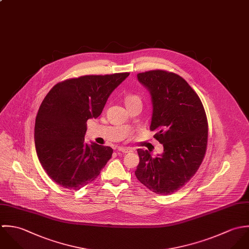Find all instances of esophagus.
Segmentation results:
<instances>
[{"label": "esophagus", "instance_id": "esophagus-1", "mask_svg": "<svg viewBox=\"0 0 249 249\" xmlns=\"http://www.w3.org/2000/svg\"><path fill=\"white\" fill-rule=\"evenodd\" d=\"M118 151L122 153H129V152H133V149L130 147H118Z\"/></svg>", "mask_w": 249, "mask_h": 249}]
</instances>
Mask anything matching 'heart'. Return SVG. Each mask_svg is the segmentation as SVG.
I'll return each mask as SVG.
<instances>
[{"mask_svg":"<svg viewBox=\"0 0 249 249\" xmlns=\"http://www.w3.org/2000/svg\"><path fill=\"white\" fill-rule=\"evenodd\" d=\"M137 100L141 99H140V97H139L138 95L131 94V95H129V96L126 98V104H128V103H130V102H133V101H137Z\"/></svg>","mask_w":249,"mask_h":249,"instance_id":"obj_1","label":"heart"}]
</instances>
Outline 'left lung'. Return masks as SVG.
<instances>
[{"instance_id": "8db88e82", "label": "left lung", "mask_w": 249, "mask_h": 249, "mask_svg": "<svg viewBox=\"0 0 249 249\" xmlns=\"http://www.w3.org/2000/svg\"><path fill=\"white\" fill-rule=\"evenodd\" d=\"M150 90L153 114L150 131L163 145V153L152 157L138 149V180L157 195H171L196 173L205 157L208 120L197 93L179 75L165 70L138 74Z\"/></svg>"}]
</instances>
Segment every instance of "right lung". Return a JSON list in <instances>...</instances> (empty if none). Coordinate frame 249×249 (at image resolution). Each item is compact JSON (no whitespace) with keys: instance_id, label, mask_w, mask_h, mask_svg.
Here are the masks:
<instances>
[{"instance_id":"obj_1","label":"right lung","mask_w":249,"mask_h":249,"mask_svg":"<svg viewBox=\"0 0 249 249\" xmlns=\"http://www.w3.org/2000/svg\"><path fill=\"white\" fill-rule=\"evenodd\" d=\"M130 73L86 75L59 82L42 101L35 126L38 160L51 179L70 191L94 181L111 158L109 146L85 142L87 121L101 114Z\"/></svg>"}]
</instances>
